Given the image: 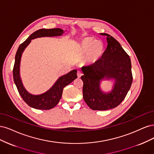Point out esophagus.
<instances>
[{
	"label": "esophagus",
	"mask_w": 154,
	"mask_h": 154,
	"mask_svg": "<svg viewBox=\"0 0 154 154\" xmlns=\"http://www.w3.org/2000/svg\"><path fill=\"white\" fill-rule=\"evenodd\" d=\"M77 77L79 78H80L82 75V73L81 71H78L77 73Z\"/></svg>",
	"instance_id": "obj_1"
}]
</instances>
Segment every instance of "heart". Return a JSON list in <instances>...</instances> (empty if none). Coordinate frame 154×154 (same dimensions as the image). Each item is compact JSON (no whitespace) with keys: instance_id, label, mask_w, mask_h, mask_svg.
Here are the masks:
<instances>
[{"instance_id":"heart-1","label":"heart","mask_w":154,"mask_h":154,"mask_svg":"<svg viewBox=\"0 0 154 154\" xmlns=\"http://www.w3.org/2000/svg\"><path fill=\"white\" fill-rule=\"evenodd\" d=\"M80 51L86 54V61L90 64L97 63L104 53V46L102 42L92 37L84 38L80 43Z\"/></svg>"}]
</instances>
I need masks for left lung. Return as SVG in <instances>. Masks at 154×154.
<instances>
[{
  "label": "left lung",
  "mask_w": 154,
  "mask_h": 154,
  "mask_svg": "<svg viewBox=\"0 0 154 154\" xmlns=\"http://www.w3.org/2000/svg\"><path fill=\"white\" fill-rule=\"evenodd\" d=\"M107 47L102 57L91 65L81 68L84 75L83 98L93 110L105 111L120 105L125 98L132 82L129 56L116 39L106 33ZM104 79L115 81L112 90L103 92L100 83Z\"/></svg>",
  "instance_id": "obj_1"
}]
</instances>
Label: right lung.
<instances>
[{
  "mask_svg": "<svg viewBox=\"0 0 154 154\" xmlns=\"http://www.w3.org/2000/svg\"><path fill=\"white\" fill-rule=\"evenodd\" d=\"M61 29H42L33 32L26 41L19 46L15 56V61L13 74L14 84L24 102L30 107L40 110H48L55 107L62 97L63 88L73 81L77 76V70H73L65 75L59 77L54 85L48 91L40 95H32L29 93L23 86L20 75V67L22 53L33 39L42 37H53L63 35Z\"/></svg>",
  "mask_w": 154,
  "mask_h": 154,
  "instance_id": "right-lung-1",
  "label": "right lung"
}]
</instances>
